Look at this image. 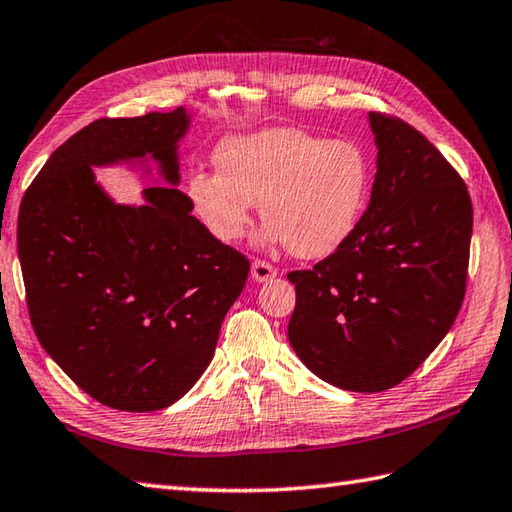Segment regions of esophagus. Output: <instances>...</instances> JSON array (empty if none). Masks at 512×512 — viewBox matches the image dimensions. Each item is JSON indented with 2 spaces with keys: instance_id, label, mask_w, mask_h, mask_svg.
Wrapping results in <instances>:
<instances>
[{
  "instance_id": "1",
  "label": "esophagus",
  "mask_w": 512,
  "mask_h": 512,
  "mask_svg": "<svg viewBox=\"0 0 512 512\" xmlns=\"http://www.w3.org/2000/svg\"><path fill=\"white\" fill-rule=\"evenodd\" d=\"M250 277L255 282H268V279L277 277V268L268 262H262V259H255L253 266H250Z\"/></svg>"
}]
</instances>
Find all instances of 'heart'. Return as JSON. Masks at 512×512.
Returning <instances> with one entry per match:
<instances>
[{
    "mask_svg": "<svg viewBox=\"0 0 512 512\" xmlns=\"http://www.w3.org/2000/svg\"><path fill=\"white\" fill-rule=\"evenodd\" d=\"M217 170H193L186 195L219 242L246 235L255 204L266 219L264 244H286L297 257H326L353 235L370 195V162L353 142L297 126L224 139Z\"/></svg>",
    "mask_w": 512,
    "mask_h": 512,
    "instance_id": "1",
    "label": "heart"
}]
</instances>
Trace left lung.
<instances>
[{"label":"left lung","instance_id":"1","mask_svg":"<svg viewBox=\"0 0 512 512\" xmlns=\"http://www.w3.org/2000/svg\"><path fill=\"white\" fill-rule=\"evenodd\" d=\"M377 144L370 204L346 242L293 270L288 342L324 379L379 393L424 364L466 295L473 204L457 170L402 119L368 113Z\"/></svg>","mask_w":512,"mask_h":512}]
</instances>
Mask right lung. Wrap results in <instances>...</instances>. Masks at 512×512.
Masks as SVG:
<instances>
[{"label": "right lung", "mask_w": 512, "mask_h": 512, "mask_svg": "<svg viewBox=\"0 0 512 512\" xmlns=\"http://www.w3.org/2000/svg\"><path fill=\"white\" fill-rule=\"evenodd\" d=\"M184 106L97 119L48 157L17 217V253L35 335L99 404L150 413L184 397L215 355L250 264L219 242L179 184ZM153 158L166 187L115 205L93 165ZM148 173V170H146Z\"/></svg>", "instance_id": "right-lung-1"}]
</instances>
